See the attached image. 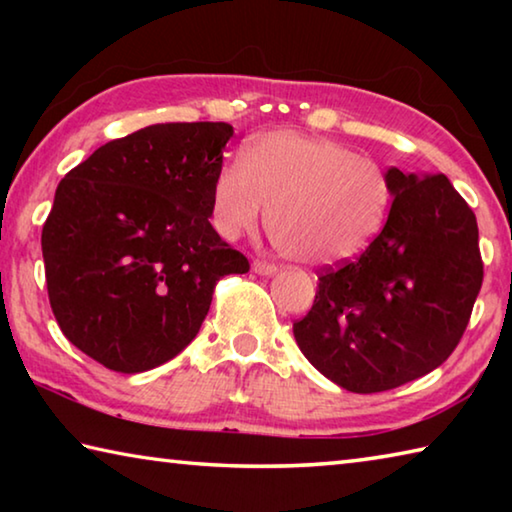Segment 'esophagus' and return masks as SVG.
I'll list each match as a JSON object with an SVG mask.
<instances>
[{"mask_svg": "<svg viewBox=\"0 0 512 512\" xmlns=\"http://www.w3.org/2000/svg\"><path fill=\"white\" fill-rule=\"evenodd\" d=\"M253 271L259 273V275H273L277 271V266L271 264V262H262V259H255Z\"/></svg>", "mask_w": 512, "mask_h": 512, "instance_id": "34e87169", "label": "esophagus"}]
</instances>
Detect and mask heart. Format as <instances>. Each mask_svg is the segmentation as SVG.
<instances>
[{
  "label": "heart",
  "mask_w": 512,
  "mask_h": 512,
  "mask_svg": "<svg viewBox=\"0 0 512 512\" xmlns=\"http://www.w3.org/2000/svg\"><path fill=\"white\" fill-rule=\"evenodd\" d=\"M393 203L386 167L327 137L273 131L225 162L212 187V221L225 239L257 228L264 205L275 248L305 266L361 255Z\"/></svg>",
  "instance_id": "1"
}]
</instances>
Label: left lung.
<instances>
[{
    "label": "left lung",
    "instance_id": "obj_1",
    "mask_svg": "<svg viewBox=\"0 0 512 512\" xmlns=\"http://www.w3.org/2000/svg\"><path fill=\"white\" fill-rule=\"evenodd\" d=\"M393 205L361 255L318 271L293 323L311 366L352 393L427 375L461 343L483 282L476 216L445 173L388 169Z\"/></svg>",
    "mask_w": 512,
    "mask_h": 512
}]
</instances>
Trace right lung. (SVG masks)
Returning a JSON list of instances; mask_svg holds the SVG:
<instances>
[{
    "instance_id": "1",
    "label": "right lung",
    "mask_w": 512,
    "mask_h": 512,
    "mask_svg": "<svg viewBox=\"0 0 512 512\" xmlns=\"http://www.w3.org/2000/svg\"><path fill=\"white\" fill-rule=\"evenodd\" d=\"M232 126L155 124L99 146L60 180L42 225L60 332L115 372L176 357L201 329L216 282L248 259L212 228V187Z\"/></svg>"
}]
</instances>
